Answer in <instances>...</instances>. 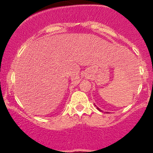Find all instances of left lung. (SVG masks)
<instances>
[{
    "mask_svg": "<svg viewBox=\"0 0 153 153\" xmlns=\"http://www.w3.org/2000/svg\"><path fill=\"white\" fill-rule=\"evenodd\" d=\"M97 108H98V107H97ZM98 110H99V111H101V109H99V108H98Z\"/></svg>",
    "mask_w": 153,
    "mask_h": 153,
    "instance_id": "1",
    "label": "left lung"
}]
</instances>
